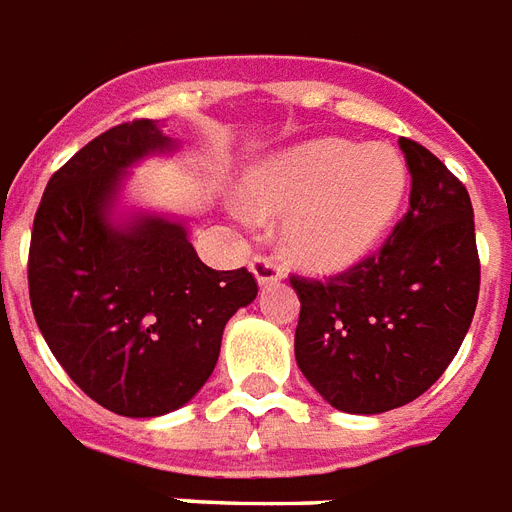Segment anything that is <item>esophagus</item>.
<instances>
[{
    "label": "esophagus",
    "mask_w": 512,
    "mask_h": 512,
    "mask_svg": "<svg viewBox=\"0 0 512 512\" xmlns=\"http://www.w3.org/2000/svg\"><path fill=\"white\" fill-rule=\"evenodd\" d=\"M252 274H255L260 285H274V282H279L285 276V271H282V266L276 263L274 257L257 255L252 257Z\"/></svg>",
    "instance_id": "obj_1"
}]
</instances>
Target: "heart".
Wrapping results in <instances>:
<instances>
[{"instance_id":"b5f03b06","label":"heart","mask_w":512,"mask_h":512,"mask_svg":"<svg viewBox=\"0 0 512 512\" xmlns=\"http://www.w3.org/2000/svg\"><path fill=\"white\" fill-rule=\"evenodd\" d=\"M407 195V165L388 146L320 138L252 173L244 198L257 214H287L285 246L317 271L372 252Z\"/></svg>"}]
</instances>
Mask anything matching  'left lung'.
<instances>
[{"mask_svg": "<svg viewBox=\"0 0 512 512\" xmlns=\"http://www.w3.org/2000/svg\"><path fill=\"white\" fill-rule=\"evenodd\" d=\"M412 189L385 244L342 274L290 285L301 298L295 361L331 407L377 415L418 399L472 323L480 257L467 187L426 146L401 138Z\"/></svg>", "mask_w": 512, "mask_h": 512, "instance_id": "8db88e82", "label": "left lung"}]
</instances>
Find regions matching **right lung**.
<instances>
[{
	"label": "right lung",
	"instance_id": "right-lung-1",
	"mask_svg": "<svg viewBox=\"0 0 512 512\" xmlns=\"http://www.w3.org/2000/svg\"><path fill=\"white\" fill-rule=\"evenodd\" d=\"M165 149L149 119L89 140L48 181L29 244L43 339L89 399L127 418L187 404L217 366L227 320L257 295L246 268H208L179 222L105 219L124 168Z\"/></svg>",
	"mask_w": 512,
	"mask_h": 512
}]
</instances>
